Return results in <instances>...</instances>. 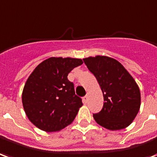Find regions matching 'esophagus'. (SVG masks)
I'll use <instances>...</instances> for the list:
<instances>
[{"mask_svg": "<svg viewBox=\"0 0 157 157\" xmlns=\"http://www.w3.org/2000/svg\"><path fill=\"white\" fill-rule=\"evenodd\" d=\"M87 101H88V96H84V97H83V102L84 103V104H86Z\"/></svg>", "mask_w": 157, "mask_h": 157, "instance_id": "esophagus-1", "label": "esophagus"}]
</instances>
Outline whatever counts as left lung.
<instances>
[{
    "label": "left lung",
    "instance_id": "8db88e82",
    "mask_svg": "<svg viewBox=\"0 0 157 157\" xmlns=\"http://www.w3.org/2000/svg\"><path fill=\"white\" fill-rule=\"evenodd\" d=\"M89 70L95 76L104 95V105L94 119L110 130L129 126L138 114L140 92L136 81L120 62L106 56L83 58Z\"/></svg>",
    "mask_w": 157,
    "mask_h": 157
}]
</instances>
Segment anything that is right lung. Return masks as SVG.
I'll return each instance as SVG.
<instances>
[{
	"label": "right lung",
	"instance_id": "1",
	"mask_svg": "<svg viewBox=\"0 0 157 157\" xmlns=\"http://www.w3.org/2000/svg\"><path fill=\"white\" fill-rule=\"evenodd\" d=\"M83 63L82 59L49 58L27 78L22 105L29 121L40 130L53 132L70 124L83 105L67 75Z\"/></svg>",
	"mask_w": 157,
	"mask_h": 157
}]
</instances>
